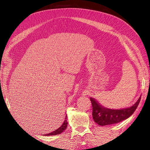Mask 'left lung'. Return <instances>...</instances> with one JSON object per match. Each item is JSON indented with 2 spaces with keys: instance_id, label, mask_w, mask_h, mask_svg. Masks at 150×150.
Masks as SVG:
<instances>
[{
  "instance_id": "1",
  "label": "left lung",
  "mask_w": 150,
  "mask_h": 150,
  "mask_svg": "<svg viewBox=\"0 0 150 150\" xmlns=\"http://www.w3.org/2000/svg\"><path fill=\"white\" fill-rule=\"evenodd\" d=\"M90 100L93 107L92 115L94 122L100 126H107V125L117 124L132 115L140 102L141 97L131 107L120 110H112L104 108L93 98H91Z\"/></svg>"
}]
</instances>
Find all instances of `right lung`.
Returning a JSON list of instances; mask_svg holds the SVG:
<instances>
[{"label": "right lung", "instance_id": "obj_1", "mask_svg": "<svg viewBox=\"0 0 150 150\" xmlns=\"http://www.w3.org/2000/svg\"><path fill=\"white\" fill-rule=\"evenodd\" d=\"M67 127V116L65 117V121L63 122V124L61 125V126L59 127L58 129H57L56 130L53 131V132H50V133H48V134H46V136H50V135H56V134H61V132H63V131H64L66 128Z\"/></svg>", "mask_w": 150, "mask_h": 150}]
</instances>
